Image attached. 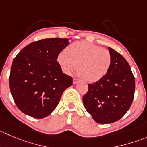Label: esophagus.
<instances>
[{
	"instance_id": "obj_1",
	"label": "esophagus",
	"mask_w": 147,
	"mask_h": 147,
	"mask_svg": "<svg viewBox=\"0 0 147 147\" xmlns=\"http://www.w3.org/2000/svg\"><path fill=\"white\" fill-rule=\"evenodd\" d=\"M79 81H80L79 79H77V78H74L73 84H78V83L79 82Z\"/></svg>"
}]
</instances>
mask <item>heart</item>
<instances>
[{"label": "heart", "mask_w": 147, "mask_h": 147, "mask_svg": "<svg viewBox=\"0 0 147 147\" xmlns=\"http://www.w3.org/2000/svg\"><path fill=\"white\" fill-rule=\"evenodd\" d=\"M63 54L57 57V61L63 71L71 75L79 67L80 76L89 83L102 79L112 64L110 51L87 42L71 44L65 48Z\"/></svg>", "instance_id": "heart-1"}]
</instances>
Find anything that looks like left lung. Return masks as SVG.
<instances>
[{
	"label": "left lung",
	"mask_w": 147,
	"mask_h": 147,
	"mask_svg": "<svg viewBox=\"0 0 147 147\" xmlns=\"http://www.w3.org/2000/svg\"><path fill=\"white\" fill-rule=\"evenodd\" d=\"M112 64L100 81L88 84L83 97L85 108L99 124H110L122 118L134 99L135 80L129 63L119 53L108 47Z\"/></svg>",
	"instance_id": "1"
}]
</instances>
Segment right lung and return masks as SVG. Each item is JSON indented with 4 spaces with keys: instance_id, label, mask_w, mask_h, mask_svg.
<instances>
[{
    "instance_id": "1",
    "label": "right lung",
    "mask_w": 147,
    "mask_h": 147,
    "mask_svg": "<svg viewBox=\"0 0 147 147\" xmlns=\"http://www.w3.org/2000/svg\"><path fill=\"white\" fill-rule=\"evenodd\" d=\"M69 41L49 38L32 42L15 57L9 85L16 105L23 113L38 119L49 115L63 91L73 84L72 77L63 73L57 61Z\"/></svg>"
}]
</instances>
